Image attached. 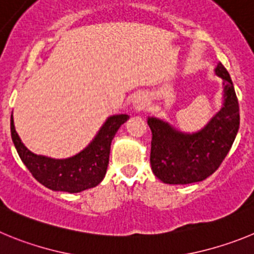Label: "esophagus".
<instances>
[{
	"label": "esophagus",
	"mask_w": 254,
	"mask_h": 254,
	"mask_svg": "<svg viewBox=\"0 0 254 254\" xmlns=\"http://www.w3.org/2000/svg\"><path fill=\"white\" fill-rule=\"evenodd\" d=\"M145 103H146V99H145V95H136L132 100V104H133L134 109H137V111H141L143 107H145Z\"/></svg>",
	"instance_id": "1"
}]
</instances>
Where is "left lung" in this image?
I'll return each instance as SVG.
<instances>
[{
  "label": "left lung",
  "instance_id": "obj_1",
  "mask_svg": "<svg viewBox=\"0 0 254 254\" xmlns=\"http://www.w3.org/2000/svg\"><path fill=\"white\" fill-rule=\"evenodd\" d=\"M215 73L223 78L224 103L205 128L194 133L177 131L164 121L149 118L151 129L150 164L152 173L167 185H190L210 177L228 155L239 129V104L225 67Z\"/></svg>",
  "mask_w": 254,
  "mask_h": 254
}]
</instances>
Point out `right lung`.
Returning a JSON list of instances; mask_svg holds the SVG:
<instances>
[{"instance_id":"1","label":"right lung","mask_w":254,"mask_h":254,"mask_svg":"<svg viewBox=\"0 0 254 254\" xmlns=\"http://www.w3.org/2000/svg\"><path fill=\"white\" fill-rule=\"evenodd\" d=\"M127 114L109 117L86 149L68 159H52L26 149L20 140L11 116V137L17 154L29 172L44 187L52 190L77 193L98 186L107 173L111 143Z\"/></svg>"}]
</instances>
